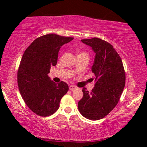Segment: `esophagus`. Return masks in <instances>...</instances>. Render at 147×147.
I'll list each match as a JSON object with an SVG mask.
<instances>
[{
    "mask_svg": "<svg viewBox=\"0 0 147 147\" xmlns=\"http://www.w3.org/2000/svg\"><path fill=\"white\" fill-rule=\"evenodd\" d=\"M76 88H77V86H75L70 85V86H69V89H70V90H75Z\"/></svg>",
    "mask_w": 147,
    "mask_h": 147,
    "instance_id": "esophagus-1",
    "label": "esophagus"
}]
</instances>
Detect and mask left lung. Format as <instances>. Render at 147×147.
Here are the masks:
<instances>
[{
	"instance_id": "obj_1",
	"label": "left lung",
	"mask_w": 147,
	"mask_h": 147,
	"mask_svg": "<svg viewBox=\"0 0 147 147\" xmlns=\"http://www.w3.org/2000/svg\"><path fill=\"white\" fill-rule=\"evenodd\" d=\"M81 41L95 54L91 69L96 83L91 92L83 88L84 96L78 102V109L84 117L98 120L117 104L125 86V72L120 57L110 43L96 37Z\"/></svg>"
}]
</instances>
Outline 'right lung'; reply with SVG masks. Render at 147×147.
Wrapping results in <instances>:
<instances>
[{
    "label": "right lung",
    "instance_id": "right-lung-1",
    "mask_svg": "<svg viewBox=\"0 0 147 147\" xmlns=\"http://www.w3.org/2000/svg\"><path fill=\"white\" fill-rule=\"evenodd\" d=\"M72 37L48 34L36 38L25 50L17 74L20 93L32 112L42 117L55 113L68 90L64 82L56 84L48 76L57 65L61 47Z\"/></svg>",
    "mask_w": 147,
    "mask_h": 147
}]
</instances>
